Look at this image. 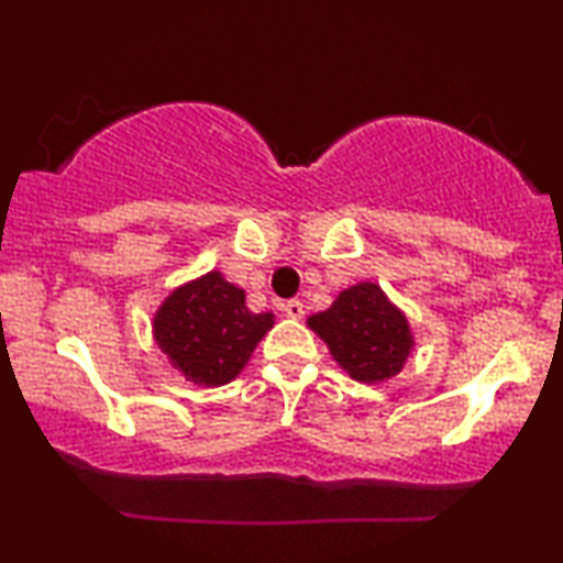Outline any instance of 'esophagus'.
Instances as JSON below:
<instances>
[{
	"label": "esophagus",
	"mask_w": 563,
	"mask_h": 563,
	"mask_svg": "<svg viewBox=\"0 0 563 563\" xmlns=\"http://www.w3.org/2000/svg\"><path fill=\"white\" fill-rule=\"evenodd\" d=\"M284 312H287L291 320H299L305 314V305L299 302V299H289V302H284Z\"/></svg>",
	"instance_id": "esophagus-1"
}]
</instances>
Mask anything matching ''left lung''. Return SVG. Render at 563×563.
Listing matches in <instances>:
<instances>
[{
	"mask_svg": "<svg viewBox=\"0 0 563 563\" xmlns=\"http://www.w3.org/2000/svg\"><path fill=\"white\" fill-rule=\"evenodd\" d=\"M333 358L356 382H384L402 372L412 351L410 322L382 287L361 282L338 295L325 312L307 320Z\"/></svg>",
	"mask_w": 563,
	"mask_h": 563,
	"instance_id": "obj_1",
	"label": "left lung"
}]
</instances>
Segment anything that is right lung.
<instances>
[{
	"mask_svg": "<svg viewBox=\"0 0 563 563\" xmlns=\"http://www.w3.org/2000/svg\"><path fill=\"white\" fill-rule=\"evenodd\" d=\"M272 325V312H251L245 291L210 272L166 297L153 335L189 382L220 387L241 374Z\"/></svg>",
	"mask_w": 563,
	"mask_h": 563,
	"instance_id": "1",
	"label": "right lung"
}]
</instances>
